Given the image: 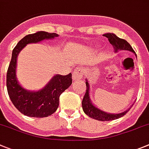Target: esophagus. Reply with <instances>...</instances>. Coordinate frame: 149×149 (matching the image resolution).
I'll return each mask as SVG.
<instances>
[{"label": "esophagus", "mask_w": 149, "mask_h": 149, "mask_svg": "<svg viewBox=\"0 0 149 149\" xmlns=\"http://www.w3.org/2000/svg\"><path fill=\"white\" fill-rule=\"evenodd\" d=\"M84 77V72H83V69L81 68H79L77 70H75L72 74V77L73 80H77V79H80L81 77Z\"/></svg>", "instance_id": "esophagus-1"}]
</instances>
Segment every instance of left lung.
Instances as JSON below:
<instances>
[{"instance_id":"1","label":"left lung","mask_w":149,"mask_h":149,"mask_svg":"<svg viewBox=\"0 0 149 149\" xmlns=\"http://www.w3.org/2000/svg\"><path fill=\"white\" fill-rule=\"evenodd\" d=\"M103 36L108 38L109 43H111L113 47L114 48V51L116 52L119 50H128V51L134 53V51L131 46V45L126 40L118 38L114 34L106 33L104 34ZM86 84V91L84 95V99L82 100V107H83V110L85 114H87L88 117L100 121L114 120L118 119L120 117L124 116L130 110L131 108H129L128 110L122 113H120V114H110V113H106L105 111H101L100 109L94 106L91 103L89 97V84H88L87 80Z\"/></svg>"}]
</instances>
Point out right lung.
I'll return each instance as SVG.
<instances>
[{
    "instance_id": "1",
    "label": "right lung",
    "mask_w": 149,
    "mask_h": 149,
    "mask_svg": "<svg viewBox=\"0 0 149 149\" xmlns=\"http://www.w3.org/2000/svg\"><path fill=\"white\" fill-rule=\"evenodd\" d=\"M56 33L38 32L26 35L17 43L12 51V59L6 74V87L13 105L24 115L32 117H46L54 113L59 106V97L72 83V74H56L49 84L39 91H30L19 84L16 77V65L19 52L29 43L58 37Z\"/></svg>"
}]
</instances>
